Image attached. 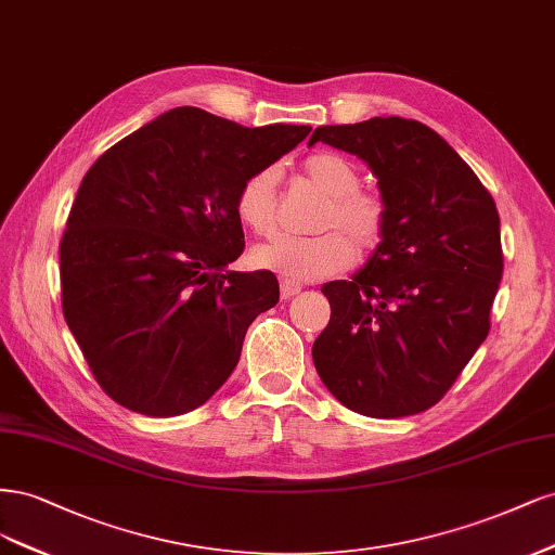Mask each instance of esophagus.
<instances>
[{"mask_svg":"<svg viewBox=\"0 0 555 555\" xmlns=\"http://www.w3.org/2000/svg\"><path fill=\"white\" fill-rule=\"evenodd\" d=\"M299 293H301V285L297 281H291V279H283L281 281V297L283 299H291V297H295Z\"/></svg>","mask_w":555,"mask_h":555,"instance_id":"esophagus-1","label":"esophagus"}]
</instances>
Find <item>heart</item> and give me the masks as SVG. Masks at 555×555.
<instances>
[{
  "label": "heart",
  "instance_id": "heart-1",
  "mask_svg": "<svg viewBox=\"0 0 555 555\" xmlns=\"http://www.w3.org/2000/svg\"><path fill=\"white\" fill-rule=\"evenodd\" d=\"M301 177L327 195L320 211L315 237H279L254 248V264L291 281H320L348 270L354 262V241L360 251H373L385 232V205L378 195L360 189V170L334 152L311 154L301 164ZM237 219L256 235H272L276 228V175L264 168L248 175L235 198ZM344 229L351 243L337 231Z\"/></svg>",
  "mask_w": 555,
  "mask_h": 555
}]
</instances>
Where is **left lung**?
Masks as SVG:
<instances>
[{"label": "left lung", "mask_w": 555, "mask_h": 555, "mask_svg": "<svg viewBox=\"0 0 555 555\" xmlns=\"http://www.w3.org/2000/svg\"><path fill=\"white\" fill-rule=\"evenodd\" d=\"M378 177L383 242L350 281H330V325L313 344L320 380L366 417H408L436 405L485 344L503 276L491 193L426 124L373 117L320 127Z\"/></svg>", "instance_id": "1"}]
</instances>
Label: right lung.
<instances>
[{"label": "right lung", "mask_w": 555, "mask_h": 555, "mask_svg": "<svg viewBox=\"0 0 555 555\" xmlns=\"http://www.w3.org/2000/svg\"><path fill=\"white\" fill-rule=\"evenodd\" d=\"M311 127L248 129L168 111L87 170L60 244L62 309L101 389L147 417L203 405L279 301L272 272H228L244 251L235 198Z\"/></svg>", "instance_id": "1"}]
</instances>
